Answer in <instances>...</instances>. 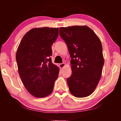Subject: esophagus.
<instances>
[{
  "label": "esophagus",
  "mask_w": 121,
  "mask_h": 121,
  "mask_svg": "<svg viewBox=\"0 0 121 121\" xmlns=\"http://www.w3.org/2000/svg\"><path fill=\"white\" fill-rule=\"evenodd\" d=\"M65 63H63L59 64V67H60V68H62V69L63 67H64V66H65Z\"/></svg>",
  "instance_id": "obj_1"
}]
</instances>
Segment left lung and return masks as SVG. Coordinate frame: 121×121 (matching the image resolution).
I'll use <instances>...</instances> for the list:
<instances>
[{"instance_id": "obj_1", "label": "left lung", "mask_w": 121, "mask_h": 121, "mask_svg": "<svg viewBox=\"0 0 121 121\" xmlns=\"http://www.w3.org/2000/svg\"><path fill=\"white\" fill-rule=\"evenodd\" d=\"M72 59V75L67 79L70 93L77 97L90 95L101 77L104 59L100 39L86 26L60 27Z\"/></svg>"}]
</instances>
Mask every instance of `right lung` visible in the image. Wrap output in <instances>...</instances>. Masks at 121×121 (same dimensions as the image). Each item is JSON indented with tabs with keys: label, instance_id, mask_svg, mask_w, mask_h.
Listing matches in <instances>:
<instances>
[{
	"label": "right lung",
	"instance_id": "1",
	"mask_svg": "<svg viewBox=\"0 0 121 121\" xmlns=\"http://www.w3.org/2000/svg\"><path fill=\"white\" fill-rule=\"evenodd\" d=\"M59 28H34L24 36L16 54L20 78L30 94L38 98L52 93L59 68L52 63V45Z\"/></svg>",
	"mask_w": 121,
	"mask_h": 121
}]
</instances>
